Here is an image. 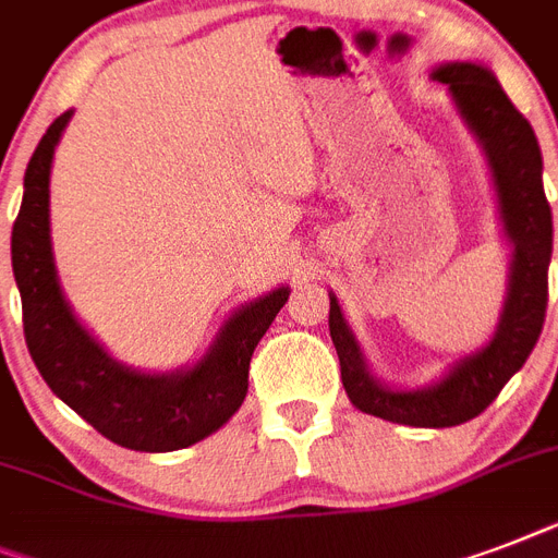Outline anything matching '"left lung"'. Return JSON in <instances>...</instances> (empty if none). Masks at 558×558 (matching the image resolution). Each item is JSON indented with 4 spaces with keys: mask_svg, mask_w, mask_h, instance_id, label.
<instances>
[{
    "mask_svg": "<svg viewBox=\"0 0 558 558\" xmlns=\"http://www.w3.org/2000/svg\"><path fill=\"white\" fill-rule=\"evenodd\" d=\"M434 81L449 86L458 116L475 135L493 173L498 219L510 243V275L493 339L451 362L425 388H390L373 376L362 344L330 292V336L350 402L371 416L414 428H449L477 416L536 348L547 310V269L554 254V217L542 185V150L527 118L481 63H440Z\"/></svg>",
    "mask_w": 558,
    "mask_h": 558,
    "instance_id": "left-lung-1",
    "label": "left lung"
}]
</instances>
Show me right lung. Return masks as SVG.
I'll use <instances>...</instances> for the list:
<instances>
[{
    "instance_id": "1",
    "label": "right lung",
    "mask_w": 558,
    "mask_h": 558,
    "mask_svg": "<svg viewBox=\"0 0 558 558\" xmlns=\"http://www.w3.org/2000/svg\"><path fill=\"white\" fill-rule=\"evenodd\" d=\"M74 109L48 126L25 170L11 263L22 298L25 344L37 371L65 405L107 440L135 451H177L205 440L240 411L248 362L289 287L236 306L196 365L150 373L118 362L69 306L51 248V161Z\"/></svg>"
}]
</instances>
